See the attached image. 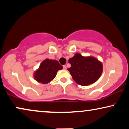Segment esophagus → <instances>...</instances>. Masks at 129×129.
Wrapping results in <instances>:
<instances>
[{
	"label": "esophagus",
	"instance_id": "34e87169",
	"mask_svg": "<svg viewBox=\"0 0 129 129\" xmlns=\"http://www.w3.org/2000/svg\"><path fill=\"white\" fill-rule=\"evenodd\" d=\"M67 69V67H66V65H64V66H63V69H64V70H66Z\"/></svg>",
	"mask_w": 129,
	"mask_h": 129
}]
</instances>
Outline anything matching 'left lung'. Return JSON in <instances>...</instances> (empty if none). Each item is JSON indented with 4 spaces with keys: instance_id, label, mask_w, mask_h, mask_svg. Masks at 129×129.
I'll list each match as a JSON object with an SVG mask.
<instances>
[{
    "instance_id": "left-lung-1",
    "label": "left lung",
    "mask_w": 129,
    "mask_h": 129,
    "mask_svg": "<svg viewBox=\"0 0 129 129\" xmlns=\"http://www.w3.org/2000/svg\"><path fill=\"white\" fill-rule=\"evenodd\" d=\"M69 63L71 67L68 70L73 79L82 86H88L97 81L103 72V64L93 56L85 57L76 53L69 60Z\"/></svg>"
}]
</instances>
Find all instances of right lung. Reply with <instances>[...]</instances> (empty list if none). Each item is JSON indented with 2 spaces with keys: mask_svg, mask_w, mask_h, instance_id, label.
<instances>
[{
  "mask_svg": "<svg viewBox=\"0 0 129 129\" xmlns=\"http://www.w3.org/2000/svg\"><path fill=\"white\" fill-rule=\"evenodd\" d=\"M62 69L63 66L57 60L46 58L34 72V78L38 82L47 84L54 79L58 70Z\"/></svg>",
  "mask_w": 129,
  "mask_h": 129,
  "instance_id": "right-lung-1",
  "label": "right lung"
}]
</instances>
